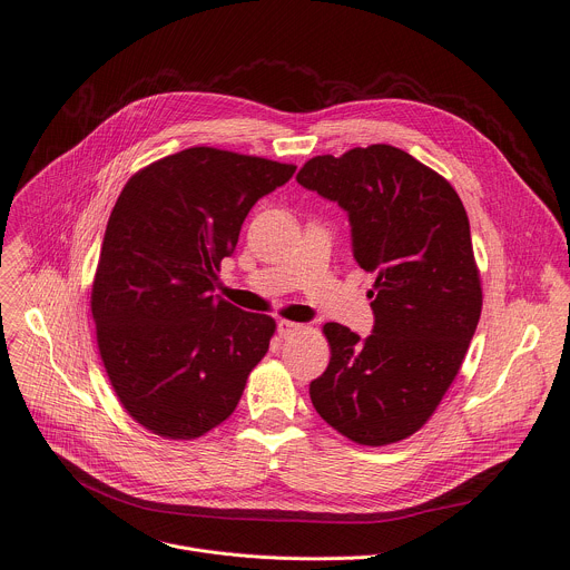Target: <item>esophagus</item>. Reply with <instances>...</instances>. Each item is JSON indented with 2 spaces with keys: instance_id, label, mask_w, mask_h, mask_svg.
Returning <instances> with one entry per match:
<instances>
[{
  "instance_id": "34e87169",
  "label": "esophagus",
  "mask_w": 570,
  "mask_h": 570,
  "mask_svg": "<svg viewBox=\"0 0 570 570\" xmlns=\"http://www.w3.org/2000/svg\"><path fill=\"white\" fill-rule=\"evenodd\" d=\"M297 330H299L297 323H291V321H279V323H277V334H279L282 338L293 336Z\"/></svg>"
}]
</instances>
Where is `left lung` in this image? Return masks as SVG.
Instances as JSON below:
<instances>
[{"label":"left lung","mask_w":570,"mask_h":570,"mask_svg":"<svg viewBox=\"0 0 570 570\" xmlns=\"http://www.w3.org/2000/svg\"><path fill=\"white\" fill-rule=\"evenodd\" d=\"M297 184L347 212L356 264L375 273V327L327 323L330 366L308 395L358 445L419 432L454 382L482 314L471 225L456 190L393 145L308 159Z\"/></svg>","instance_id":"left-lung-1"}]
</instances>
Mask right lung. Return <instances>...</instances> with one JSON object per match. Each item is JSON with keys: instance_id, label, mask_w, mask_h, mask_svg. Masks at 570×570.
<instances>
[{"instance_id": "add662e5", "label": "right lung", "mask_w": 570, "mask_h": 570, "mask_svg": "<svg viewBox=\"0 0 570 570\" xmlns=\"http://www.w3.org/2000/svg\"><path fill=\"white\" fill-rule=\"evenodd\" d=\"M291 164L188 147L122 188L97 262V347L129 416L164 439H197L232 416L275 321L214 295L256 199Z\"/></svg>"}]
</instances>
